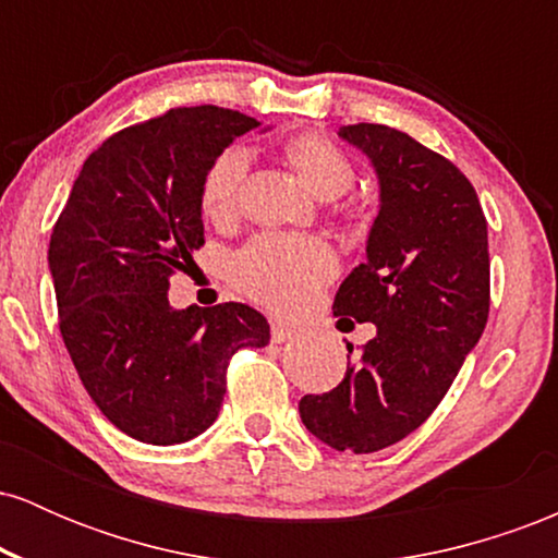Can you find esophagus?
Masks as SVG:
<instances>
[{
	"label": "esophagus",
	"instance_id": "esophagus-1",
	"mask_svg": "<svg viewBox=\"0 0 558 558\" xmlns=\"http://www.w3.org/2000/svg\"><path fill=\"white\" fill-rule=\"evenodd\" d=\"M293 336H296V330H293L291 325H286V323H272L270 325L272 343H286V341H291Z\"/></svg>",
	"mask_w": 558,
	"mask_h": 558
}]
</instances>
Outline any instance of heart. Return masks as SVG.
I'll return each mask as SVG.
<instances>
[{
	"instance_id": "obj_1",
	"label": "heart",
	"mask_w": 558,
	"mask_h": 558,
	"mask_svg": "<svg viewBox=\"0 0 558 558\" xmlns=\"http://www.w3.org/2000/svg\"><path fill=\"white\" fill-rule=\"evenodd\" d=\"M286 155L317 196L336 198L354 183L349 157L330 138L306 133L286 146ZM246 170L248 151L243 146H228L209 162L198 189L204 215L222 220L233 213ZM336 270L338 259L328 243L304 233L254 235L233 254L228 267L230 280L239 291L275 312L299 310L328 283Z\"/></svg>"
}]
</instances>
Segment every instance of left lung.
Here are the masks:
<instances>
[{"instance_id":"obj_1","label":"left lung","mask_w":558,"mask_h":558,"mask_svg":"<svg viewBox=\"0 0 558 558\" xmlns=\"http://www.w3.org/2000/svg\"><path fill=\"white\" fill-rule=\"evenodd\" d=\"M338 136L373 162L380 209L367 259L338 288L332 312L377 332L336 388L299 401V414L336 451L373 453L430 417L483 336L488 222L462 170L407 133L360 123Z\"/></svg>"}]
</instances>
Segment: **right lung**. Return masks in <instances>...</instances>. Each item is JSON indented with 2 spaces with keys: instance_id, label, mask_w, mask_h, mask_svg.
<instances>
[{
  "instance_id": "right-lung-1",
  "label": "right lung",
  "mask_w": 558,
  "mask_h": 558,
  "mask_svg": "<svg viewBox=\"0 0 558 558\" xmlns=\"http://www.w3.org/2000/svg\"><path fill=\"white\" fill-rule=\"evenodd\" d=\"M248 114L178 107L88 155L49 241L60 332L83 388L141 444H185L217 420L230 356L270 343L252 306L172 310L170 275L204 246L209 162L254 131Z\"/></svg>"
}]
</instances>
